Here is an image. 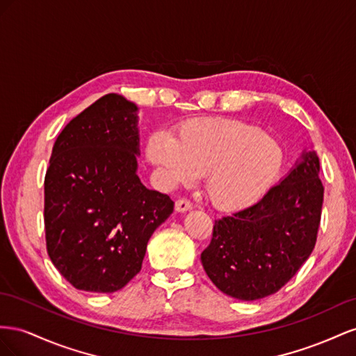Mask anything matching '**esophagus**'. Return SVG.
Here are the masks:
<instances>
[{
	"label": "esophagus",
	"mask_w": 356,
	"mask_h": 356,
	"mask_svg": "<svg viewBox=\"0 0 356 356\" xmlns=\"http://www.w3.org/2000/svg\"><path fill=\"white\" fill-rule=\"evenodd\" d=\"M192 209V202L186 198H180L176 201V210L177 211H188Z\"/></svg>",
	"instance_id": "1"
}]
</instances>
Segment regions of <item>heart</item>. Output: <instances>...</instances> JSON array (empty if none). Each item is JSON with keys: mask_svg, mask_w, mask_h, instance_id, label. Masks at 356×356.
<instances>
[{"mask_svg": "<svg viewBox=\"0 0 356 356\" xmlns=\"http://www.w3.org/2000/svg\"><path fill=\"white\" fill-rule=\"evenodd\" d=\"M146 156L170 185L204 176V191L223 211L257 202L277 177L283 150L257 127L234 119H194L181 124L175 138L152 134Z\"/></svg>", "mask_w": 356, "mask_h": 356, "instance_id": "heart-1", "label": "heart"}]
</instances>
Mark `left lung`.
I'll return each instance as SVG.
<instances>
[{"mask_svg":"<svg viewBox=\"0 0 356 356\" xmlns=\"http://www.w3.org/2000/svg\"><path fill=\"white\" fill-rule=\"evenodd\" d=\"M314 150L255 204L215 220L201 253L207 276L223 293L253 301L296 276L316 245L323 185Z\"/></svg>","mask_w":356,"mask_h":356,"instance_id":"left-lung-1","label":"left lung"}]
</instances>
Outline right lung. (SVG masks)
Wrapping results in <instances>:
<instances>
[{"mask_svg": "<svg viewBox=\"0 0 356 356\" xmlns=\"http://www.w3.org/2000/svg\"><path fill=\"white\" fill-rule=\"evenodd\" d=\"M137 106L107 94L71 119L44 177L46 248L76 289L116 292L141 270L175 202L137 176Z\"/></svg>", "mask_w": 356, "mask_h": 356, "instance_id": "1", "label": "right lung"}]
</instances>
